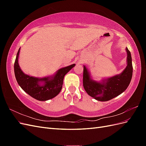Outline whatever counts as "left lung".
Here are the masks:
<instances>
[{"label": "left lung", "mask_w": 146, "mask_h": 146, "mask_svg": "<svg viewBox=\"0 0 146 146\" xmlns=\"http://www.w3.org/2000/svg\"><path fill=\"white\" fill-rule=\"evenodd\" d=\"M127 53V66L120 75L107 78L101 82L91 80L85 66L83 68V85L88 95L99 101H108L121 94L129 86L132 77L133 66L129 50Z\"/></svg>", "instance_id": "8db88e82"}]
</instances>
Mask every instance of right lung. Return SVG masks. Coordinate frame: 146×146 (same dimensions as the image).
Wrapping results in <instances>:
<instances>
[{"instance_id":"add662e5","label":"right lung","mask_w":146,"mask_h":146,"mask_svg":"<svg viewBox=\"0 0 146 146\" xmlns=\"http://www.w3.org/2000/svg\"><path fill=\"white\" fill-rule=\"evenodd\" d=\"M19 50L20 48L17 53L14 69L16 80L22 89L32 98L40 101L51 99L58 95L62 88L64 76L75 66V64L59 69L55 76L52 78H38L30 77L24 74L19 68Z\"/></svg>"}]
</instances>
